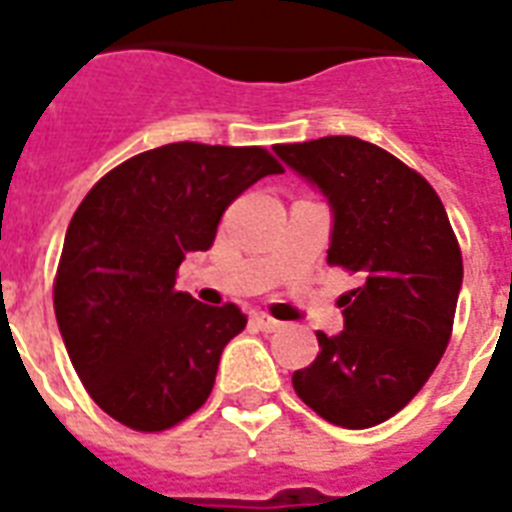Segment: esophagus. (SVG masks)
Returning a JSON list of instances; mask_svg holds the SVG:
<instances>
[{
  "label": "esophagus",
  "instance_id": "esophagus-1",
  "mask_svg": "<svg viewBox=\"0 0 512 512\" xmlns=\"http://www.w3.org/2000/svg\"><path fill=\"white\" fill-rule=\"evenodd\" d=\"M255 324L260 332H276V329H281V321H276L268 313H255Z\"/></svg>",
  "mask_w": 512,
  "mask_h": 512
}]
</instances>
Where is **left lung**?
Here are the masks:
<instances>
[{"label": "left lung", "instance_id": "obj_1", "mask_svg": "<svg viewBox=\"0 0 512 512\" xmlns=\"http://www.w3.org/2000/svg\"><path fill=\"white\" fill-rule=\"evenodd\" d=\"M335 212L327 263L356 273L337 300L345 329L292 374L295 393L340 428L380 425L428 382L452 337L462 252L433 185L385 148L350 138L273 146Z\"/></svg>", "mask_w": 512, "mask_h": 512}]
</instances>
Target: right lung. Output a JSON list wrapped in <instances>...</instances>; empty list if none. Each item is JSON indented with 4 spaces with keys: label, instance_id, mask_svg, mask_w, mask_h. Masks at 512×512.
I'll return each mask as SVG.
<instances>
[{
    "label": "right lung",
    "instance_id": "1",
    "mask_svg": "<svg viewBox=\"0 0 512 512\" xmlns=\"http://www.w3.org/2000/svg\"><path fill=\"white\" fill-rule=\"evenodd\" d=\"M284 172L260 146L170 143L100 177L68 223L52 284L68 358L95 404L140 433L175 428L212 393L239 305L177 292L233 199Z\"/></svg>",
    "mask_w": 512,
    "mask_h": 512
}]
</instances>
